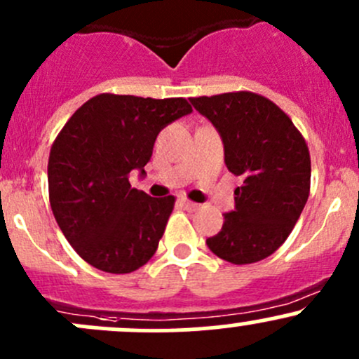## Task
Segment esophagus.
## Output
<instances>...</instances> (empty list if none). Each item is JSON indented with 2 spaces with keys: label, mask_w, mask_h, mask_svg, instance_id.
I'll list each match as a JSON object with an SVG mask.
<instances>
[{
  "label": "esophagus",
  "mask_w": 359,
  "mask_h": 359,
  "mask_svg": "<svg viewBox=\"0 0 359 359\" xmlns=\"http://www.w3.org/2000/svg\"><path fill=\"white\" fill-rule=\"evenodd\" d=\"M179 203H180V206H184V208H186V210H191V212L198 210V203L186 200V198H180Z\"/></svg>",
  "instance_id": "1"
}]
</instances>
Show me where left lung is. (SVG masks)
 <instances>
[{
    "label": "left lung",
    "mask_w": 359,
    "mask_h": 359,
    "mask_svg": "<svg viewBox=\"0 0 359 359\" xmlns=\"http://www.w3.org/2000/svg\"><path fill=\"white\" fill-rule=\"evenodd\" d=\"M224 142V161L243 184L234 210L206 245L236 266L276 252L299 220L311 187V158L302 133L274 102L253 92L193 97Z\"/></svg>",
    "instance_id": "left-lung-1"
}]
</instances>
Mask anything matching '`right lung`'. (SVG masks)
I'll return each mask as SVG.
<instances>
[{
  "instance_id": "add662e5",
  "label": "right lung",
  "mask_w": 359,
  "mask_h": 359,
  "mask_svg": "<svg viewBox=\"0 0 359 359\" xmlns=\"http://www.w3.org/2000/svg\"><path fill=\"white\" fill-rule=\"evenodd\" d=\"M193 112L186 99L100 93L86 100L50 149L48 194L57 224L90 266L126 274L149 262L175 198L130 186L144 172L158 133Z\"/></svg>"
}]
</instances>
